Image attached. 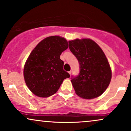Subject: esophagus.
I'll list each match as a JSON object with an SVG mask.
<instances>
[{
  "label": "esophagus",
  "mask_w": 131,
  "mask_h": 131,
  "mask_svg": "<svg viewBox=\"0 0 131 131\" xmlns=\"http://www.w3.org/2000/svg\"><path fill=\"white\" fill-rule=\"evenodd\" d=\"M68 73H69V74L71 75V71H69Z\"/></svg>",
  "instance_id": "1"
}]
</instances>
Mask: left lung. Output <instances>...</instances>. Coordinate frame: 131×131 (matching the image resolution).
I'll return each instance as SVG.
<instances>
[{
	"label": "left lung",
	"instance_id": "obj_1",
	"mask_svg": "<svg viewBox=\"0 0 131 131\" xmlns=\"http://www.w3.org/2000/svg\"><path fill=\"white\" fill-rule=\"evenodd\" d=\"M68 43L80 69L77 76L71 78L76 94L86 99L99 97L108 88L112 78L111 68L105 53L97 43L89 39L70 40Z\"/></svg>",
	"mask_w": 131,
	"mask_h": 131
}]
</instances>
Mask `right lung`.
<instances>
[{
  "label": "right lung",
  "instance_id": "add662e5",
  "mask_svg": "<svg viewBox=\"0 0 131 131\" xmlns=\"http://www.w3.org/2000/svg\"><path fill=\"white\" fill-rule=\"evenodd\" d=\"M68 47L64 38L50 36L40 42L28 57L24 67V78L34 94L48 97L56 93L70 75L63 70L60 55Z\"/></svg>",
  "mask_w": 131,
  "mask_h": 131
}]
</instances>
